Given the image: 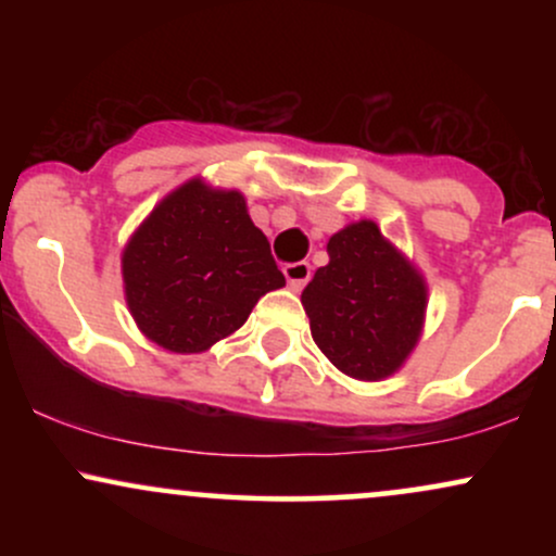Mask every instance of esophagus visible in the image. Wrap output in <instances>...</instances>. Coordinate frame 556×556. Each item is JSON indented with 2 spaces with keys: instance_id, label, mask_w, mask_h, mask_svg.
<instances>
[{
  "instance_id": "esophagus-1",
  "label": "esophagus",
  "mask_w": 556,
  "mask_h": 556,
  "mask_svg": "<svg viewBox=\"0 0 556 556\" xmlns=\"http://www.w3.org/2000/svg\"><path fill=\"white\" fill-rule=\"evenodd\" d=\"M285 279L290 285V290H303L311 279V264L308 261H295V264L285 266Z\"/></svg>"
}]
</instances>
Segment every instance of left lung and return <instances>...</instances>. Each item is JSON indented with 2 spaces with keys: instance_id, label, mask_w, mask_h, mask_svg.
Returning <instances> with one entry per match:
<instances>
[{
  "instance_id": "1",
  "label": "left lung",
  "mask_w": 556,
  "mask_h": 556,
  "mask_svg": "<svg viewBox=\"0 0 556 556\" xmlns=\"http://www.w3.org/2000/svg\"><path fill=\"white\" fill-rule=\"evenodd\" d=\"M327 253L300 295L314 342L342 374L387 379L418 344L424 277L368 219L331 235Z\"/></svg>"
}]
</instances>
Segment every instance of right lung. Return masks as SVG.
I'll return each instance as SVG.
<instances>
[{
	"label": "right lung",
	"instance_id": "add662e5",
	"mask_svg": "<svg viewBox=\"0 0 556 556\" xmlns=\"http://www.w3.org/2000/svg\"><path fill=\"white\" fill-rule=\"evenodd\" d=\"M123 279L138 329L182 355L238 331L261 295L285 287L242 193L201 177L172 190L132 232Z\"/></svg>",
	"mask_w": 556,
	"mask_h": 556
}]
</instances>
